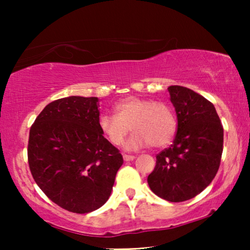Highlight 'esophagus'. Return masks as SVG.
<instances>
[{
  "mask_svg": "<svg viewBox=\"0 0 250 250\" xmlns=\"http://www.w3.org/2000/svg\"><path fill=\"white\" fill-rule=\"evenodd\" d=\"M123 158H124L125 162H132L133 159H135V156H131V155H124V156H123Z\"/></svg>",
  "mask_w": 250,
  "mask_h": 250,
  "instance_id": "obj_1",
  "label": "esophagus"
}]
</instances>
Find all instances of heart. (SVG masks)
<instances>
[{
    "label": "heart",
    "mask_w": 250,
    "mask_h": 250,
    "mask_svg": "<svg viewBox=\"0 0 250 250\" xmlns=\"http://www.w3.org/2000/svg\"><path fill=\"white\" fill-rule=\"evenodd\" d=\"M114 109L115 115L102 114L98 123L111 145H123L131 129L134 133L126 143L127 150H139L150 145L163 148L175 136L176 117L165 102L128 97L117 102Z\"/></svg>",
    "instance_id": "b5f03b06"
}]
</instances>
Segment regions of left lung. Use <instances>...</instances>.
<instances>
[{"mask_svg":"<svg viewBox=\"0 0 250 250\" xmlns=\"http://www.w3.org/2000/svg\"><path fill=\"white\" fill-rule=\"evenodd\" d=\"M176 111L177 133L173 145L156 156L148 176L150 189L170 203L196 197L209 186L223 152V126L214 104L188 87H168Z\"/></svg>","mask_w":250,"mask_h":250,"instance_id":"8db88e82","label":"left lung"}]
</instances>
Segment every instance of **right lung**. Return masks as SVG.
I'll return each instance as SVG.
<instances>
[{
    "instance_id": "right-lung-1",
    "label": "right lung",
    "mask_w": 250,
    "mask_h": 250,
    "mask_svg": "<svg viewBox=\"0 0 250 250\" xmlns=\"http://www.w3.org/2000/svg\"><path fill=\"white\" fill-rule=\"evenodd\" d=\"M98 107L95 97L58 99L41 111L29 131L34 180L49 199L71 213L100 208L124 162L99 128Z\"/></svg>"
}]
</instances>
